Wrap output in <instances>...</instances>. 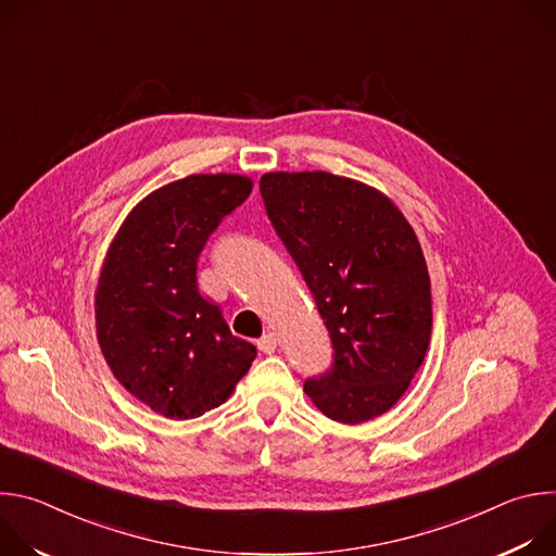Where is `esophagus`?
Returning a JSON list of instances; mask_svg holds the SVG:
<instances>
[{
    "instance_id": "esophagus-1",
    "label": "esophagus",
    "mask_w": 556,
    "mask_h": 556,
    "mask_svg": "<svg viewBox=\"0 0 556 556\" xmlns=\"http://www.w3.org/2000/svg\"><path fill=\"white\" fill-rule=\"evenodd\" d=\"M277 345H279V339H277L275 332H268V334H264V337L257 341V348H260V352H264V354H273V352L277 350Z\"/></svg>"
}]
</instances>
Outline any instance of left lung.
I'll use <instances>...</instances> for the list:
<instances>
[{"instance_id":"left-lung-1","label":"left lung","mask_w":556,"mask_h":556,"mask_svg":"<svg viewBox=\"0 0 556 556\" xmlns=\"http://www.w3.org/2000/svg\"><path fill=\"white\" fill-rule=\"evenodd\" d=\"M260 191L334 348L305 393L343 425L384 414L431 341V281L414 228L376 189L326 172L266 174Z\"/></svg>"}]
</instances>
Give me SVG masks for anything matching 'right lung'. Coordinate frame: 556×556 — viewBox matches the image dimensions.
Returning <instances> with one entry per match:
<instances>
[{
  "label": "right lung",
  "instance_id": "1",
  "mask_svg": "<svg viewBox=\"0 0 556 556\" xmlns=\"http://www.w3.org/2000/svg\"><path fill=\"white\" fill-rule=\"evenodd\" d=\"M253 191L244 176H189L147 195L125 219L97 288V334L114 376L155 414L219 407L257 350L230 334L198 288V257Z\"/></svg>",
  "mask_w": 556,
  "mask_h": 556
}]
</instances>
